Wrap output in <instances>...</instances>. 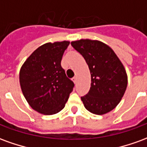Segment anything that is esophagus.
<instances>
[{
    "label": "esophagus",
    "instance_id": "esophagus-1",
    "mask_svg": "<svg viewBox=\"0 0 147 147\" xmlns=\"http://www.w3.org/2000/svg\"><path fill=\"white\" fill-rule=\"evenodd\" d=\"M72 80H73V82L75 83H77V77L76 76H75L73 78V79H72Z\"/></svg>",
    "mask_w": 147,
    "mask_h": 147
}]
</instances>
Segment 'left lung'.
Instances as JSON below:
<instances>
[{
  "instance_id": "8db88e82",
  "label": "left lung",
  "mask_w": 147,
  "mask_h": 147,
  "mask_svg": "<svg viewBox=\"0 0 147 147\" xmlns=\"http://www.w3.org/2000/svg\"><path fill=\"white\" fill-rule=\"evenodd\" d=\"M88 64L91 83L89 92L81 97L87 110L102 115L113 110L123 98L127 85L126 71L112 49L97 40L71 42Z\"/></svg>"
}]
</instances>
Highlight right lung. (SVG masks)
Segmentation results:
<instances>
[{
  "instance_id": "obj_1",
  "label": "right lung",
  "mask_w": 147,
  "mask_h": 147,
  "mask_svg": "<svg viewBox=\"0 0 147 147\" xmlns=\"http://www.w3.org/2000/svg\"><path fill=\"white\" fill-rule=\"evenodd\" d=\"M70 42L45 43L31 53L20 71L21 90L30 107L53 115L65 106L74 83L61 67V59Z\"/></svg>"
}]
</instances>
